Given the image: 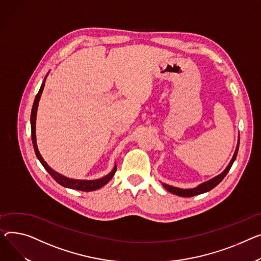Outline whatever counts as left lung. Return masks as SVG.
<instances>
[{"mask_svg":"<svg viewBox=\"0 0 261 261\" xmlns=\"http://www.w3.org/2000/svg\"><path fill=\"white\" fill-rule=\"evenodd\" d=\"M238 148H239V140H238V144H237L235 153H234V155H233V159H232V161L230 162V164H229V166L227 167V169H225V170L221 173V174H219L218 176H216V177H214V178H212V179H210V180H207V181H205V182L199 185L198 187L193 188V189H179V188L168 186V185H166V184H164L163 186L165 187L166 190L169 191V192H171V193H173V194H175V195H178V196H182V197H192V196H194V195H198V194H202V193H204V192H207V191H210V190H212L213 188H215V187L224 178V176L228 174V172L230 171V169H231V167H232V165H233V163H234V161H235V159H236V156H237Z\"/></svg>","mask_w":261,"mask_h":261,"instance_id":"1","label":"left lung"}]
</instances>
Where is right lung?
Here are the masks:
<instances>
[{
	"label": "right lung",
	"instance_id": "right-lung-1",
	"mask_svg": "<svg viewBox=\"0 0 261 261\" xmlns=\"http://www.w3.org/2000/svg\"><path fill=\"white\" fill-rule=\"evenodd\" d=\"M47 75L44 79V82L41 86V88L36 96V99H34L33 106H32V110H31V117H30V121H31V137H32V144H33V148L34 151H36V155L37 158L39 159V161L41 162V164L43 165V167L46 169V171L51 175V177L54 178L58 184H60L63 187L66 188H70V189H74V190H80V191H84V192H90V191H94L97 190L99 188H101L102 186H105L114 175V173L116 171V166L113 168V170L109 173V174L105 177L99 178V179H95V180H76V179H70L67 178L61 174H59L58 172H56L55 170H52L47 164L46 162L43 160V158L41 156L39 150H38V146H37V140H36V117H37V110H38V106H39V100L42 94V91L44 89L45 86V80H46Z\"/></svg>",
	"mask_w": 261,
	"mask_h": 261
}]
</instances>
